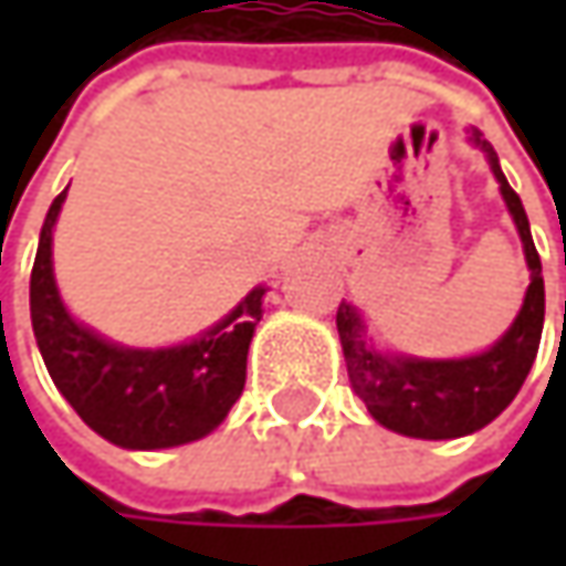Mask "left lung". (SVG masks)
Masks as SVG:
<instances>
[{
	"mask_svg": "<svg viewBox=\"0 0 566 566\" xmlns=\"http://www.w3.org/2000/svg\"><path fill=\"white\" fill-rule=\"evenodd\" d=\"M472 142L485 150L491 172L501 182V195L520 229L526 264H530V290L511 331L491 349L469 359H412V356H394L375 349L371 339H365V324L356 315V308L346 302H339L337 308L339 343H343L353 390L368 406L375 422L406 438L447 441L485 428L520 394L542 339L545 283H542V261L535 251L526 210L520 195L507 186L491 144L482 142L479 132H472Z\"/></svg>",
	"mask_w": 566,
	"mask_h": 566,
	"instance_id": "left-lung-1",
	"label": "left lung"
}]
</instances>
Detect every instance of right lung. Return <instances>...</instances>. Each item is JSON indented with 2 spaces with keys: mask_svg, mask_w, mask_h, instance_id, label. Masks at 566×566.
I'll list each match as a JSON object with an SVG mask.
<instances>
[{
  "mask_svg": "<svg viewBox=\"0 0 566 566\" xmlns=\"http://www.w3.org/2000/svg\"><path fill=\"white\" fill-rule=\"evenodd\" d=\"M59 195L40 229L31 271L33 337L59 394L77 416L128 450L179 447L210 434L245 387L254 327L264 315V286L251 290L220 324L169 349L109 343L65 312L53 276V227Z\"/></svg>",
  "mask_w": 566,
  "mask_h": 566,
  "instance_id": "1",
  "label": "right lung"
}]
</instances>
